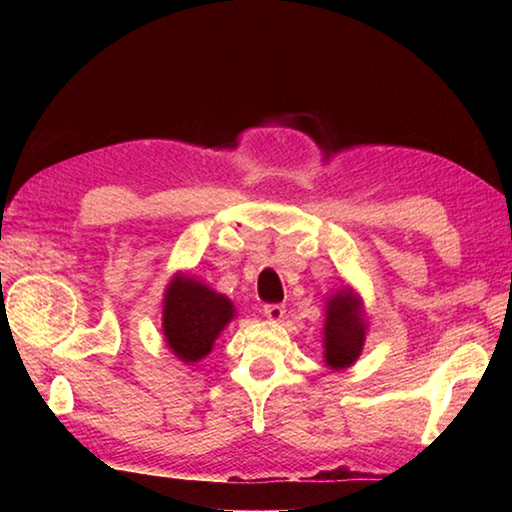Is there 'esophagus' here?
Segmentation results:
<instances>
[{
	"label": "esophagus",
	"instance_id": "obj_1",
	"mask_svg": "<svg viewBox=\"0 0 512 512\" xmlns=\"http://www.w3.org/2000/svg\"><path fill=\"white\" fill-rule=\"evenodd\" d=\"M264 316L271 318V320H282L284 305H280V302H271V305H264Z\"/></svg>",
	"mask_w": 512,
	"mask_h": 512
}]
</instances>
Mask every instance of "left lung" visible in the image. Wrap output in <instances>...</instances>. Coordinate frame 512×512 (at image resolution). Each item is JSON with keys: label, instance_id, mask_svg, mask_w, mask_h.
<instances>
[{"label": "left lung", "instance_id": "8db88e82", "mask_svg": "<svg viewBox=\"0 0 512 512\" xmlns=\"http://www.w3.org/2000/svg\"><path fill=\"white\" fill-rule=\"evenodd\" d=\"M366 339V323L361 318V302L350 291H339L327 300L325 361L332 368H348L357 361Z\"/></svg>", "mask_w": 512, "mask_h": 512}]
</instances>
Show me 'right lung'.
I'll return each mask as SVG.
<instances>
[{
	"label": "right lung",
	"mask_w": 512,
	"mask_h": 512,
	"mask_svg": "<svg viewBox=\"0 0 512 512\" xmlns=\"http://www.w3.org/2000/svg\"><path fill=\"white\" fill-rule=\"evenodd\" d=\"M235 316L232 302L192 277H173L164 293V339L180 361L203 359L221 329Z\"/></svg>",
	"instance_id": "right-lung-1"
}]
</instances>
